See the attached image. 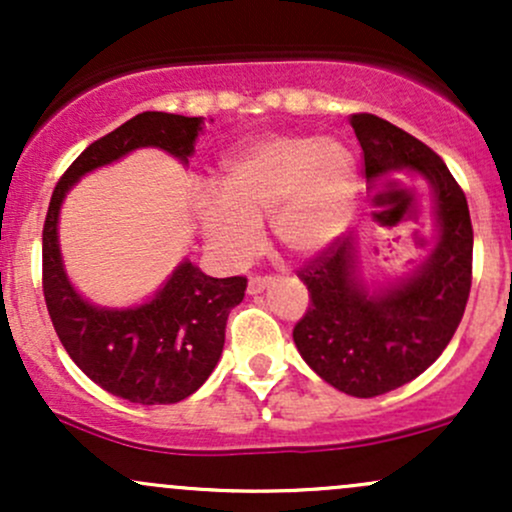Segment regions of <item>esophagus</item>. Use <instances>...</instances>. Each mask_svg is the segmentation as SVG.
Returning <instances> with one entry per match:
<instances>
[{
  "instance_id": "34e87169",
  "label": "esophagus",
  "mask_w": 512,
  "mask_h": 512,
  "mask_svg": "<svg viewBox=\"0 0 512 512\" xmlns=\"http://www.w3.org/2000/svg\"><path fill=\"white\" fill-rule=\"evenodd\" d=\"M272 281H274L272 276H252L248 281V293L250 296H257V293H262L269 284H272Z\"/></svg>"
}]
</instances>
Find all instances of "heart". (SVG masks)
Listing matches in <instances>:
<instances>
[{"mask_svg":"<svg viewBox=\"0 0 512 512\" xmlns=\"http://www.w3.org/2000/svg\"><path fill=\"white\" fill-rule=\"evenodd\" d=\"M219 195L199 192L195 214L209 250L240 267L260 250V221L291 255L332 248L354 214L358 173L349 146L315 134H267L221 161Z\"/></svg>","mask_w":512,"mask_h":512,"instance_id":"1","label":"heart"}]
</instances>
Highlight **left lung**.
I'll use <instances>...</instances> for the list:
<instances>
[{
    "mask_svg": "<svg viewBox=\"0 0 512 512\" xmlns=\"http://www.w3.org/2000/svg\"><path fill=\"white\" fill-rule=\"evenodd\" d=\"M349 122L370 185L407 173L431 187L433 248L411 272L366 284L356 238L337 240L298 272L310 305L293 342L325 383L351 397H378L419 378L450 344L472 286L474 233L464 192L438 154L383 117Z\"/></svg>",
    "mask_w": 512,
    "mask_h": 512,
    "instance_id": "1",
    "label": "left lung"
}]
</instances>
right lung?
Masks as SVG:
<instances>
[{
	"label": "right lung",
	"mask_w": 512,
	"mask_h": 512,
	"mask_svg": "<svg viewBox=\"0 0 512 512\" xmlns=\"http://www.w3.org/2000/svg\"><path fill=\"white\" fill-rule=\"evenodd\" d=\"M204 117L139 113L86 146L52 192L43 228V293L57 337L72 361L110 395L134 404H175L204 385L219 363L226 320L248 279H214L182 260L146 301L96 305L76 291L60 250V211L84 175L137 149H161L187 166Z\"/></svg>",
	"instance_id": "right-lung-1"
}]
</instances>
